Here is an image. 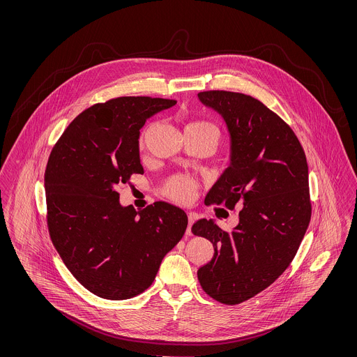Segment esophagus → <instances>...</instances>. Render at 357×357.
Wrapping results in <instances>:
<instances>
[{
    "mask_svg": "<svg viewBox=\"0 0 357 357\" xmlns=\"http://www.w3.org/2000/svg\"><path fill=\"white\" fill-rule=\"evenodd\" d=\"M195 221V215L194 214H188V223H187V229H186V236H191L192 233H191V226H192V223Z\"/></svg>",
    "mask_w": 357,
    "mask_h": 357,
    "instance_id": "34e87169",
    "label": "esophagus"
}]
</instances>
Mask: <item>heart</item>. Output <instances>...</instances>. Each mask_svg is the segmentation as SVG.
<instances>
[{
  "instance_id": "heart-1",
  "label": "heart",
  "mask_w": 357,
  "mask_h": 357,
  "mask_svg": "<svg viewBox=\"0 0 357 357\" xmlns=\"http://www.w3.org/2000/svg\"><path fill=\"white\" fill-rule=\"evenodd\" d=\"M186 130H198V131H206L218 137L217 128L208 123V121H192L186 127ZM142 147H143V139H142ZM163 192L179 204H187L194 198L195 194V183L188 179L186 176H172L166 185L163 187Z\"/></svg>"
}]
</instances>
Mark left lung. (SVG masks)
<instances>
[{
  "mask_svg": "<svg viewBox=\"0 0 357 357\" xmlns=\"http://www.w3.org/2000/svg\"><path fill=\"white\" fill-rule=\"evenodd\" d=\"M198 99L221 115L230 135V166L204 204L242 208L231 233L214 220L192 225V234L214 248L197 274L210 297L236 305L272 285L297 253L312 214L307 163L291 128L259 100L227 91Z\"/></svg>",
  "mask_w": 357,
  "mask_h": 357,
  "instance_id": "obj_1",
  "label": "left lung"
}]
</instances>
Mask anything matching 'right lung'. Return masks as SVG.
Returning a JSON list of instances; mask_svg holds the SVG:
<instances>
[{
	"label": "right lung",
	"instance_id": "add662e5",
	"mask_svg": "<svg viewBox=\"0 0 357 357\" xmlns=\"http://www.w3.org/2000/svg\"><path fill=\"white\" fill-rule=\"evenodd\" d=\"M175 100L124 96L73 120L45 170L48 229L73 277L93 294L127 300L153 284L165 255L183 237L186 213L156 202L121 206L119 185L143 174L140 128Z\"/></svg>",
	"mask_w": 357,
	"mask_h": 357
}]
</instances>
